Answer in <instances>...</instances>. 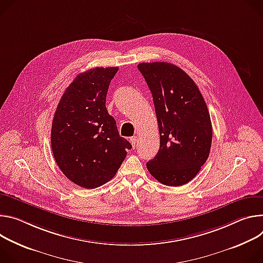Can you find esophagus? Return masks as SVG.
Here are the masks:
<instances>
[{"instance_id":"obj_1","label":"esophagus","mask_w":263,"mask_h":263,"mask_svg":"<svg viewBox=\"0 0 263 263\" xmlns=\"http://www.w3.org/2000/svg\"><path fill=\"white\" fill-rule=\"evenodd\" d=\"M129 142L132 143L133 147L135 148V147H136V145H137V136H133V137H130V139H129Z\"/></svg>"}]
</instances>
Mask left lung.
I'll return each mask as SVG.
<instances>
[{"label":"left lung","mask_w":263,"mask_h":263,"mask_svg":"<svg viewBox=\"0 0 263 263\" xmlns=\"http://www.w3.org/2000/svg\"><path fill=\"white\" fill-rule=\"evenodd\" d=\"M138 69L152 92L160 132V149L146 167L166 186L185 185L210 154L212 125L207 104L192 78L176 65L141 63Z\"/></svg>","instance_id":"obj_1"}]
</instances>
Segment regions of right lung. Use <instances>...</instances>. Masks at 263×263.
<instances>
[{"label":"right lung","instance_id":"add662e5","mask_svg":"<svg viewBox=\"0 0 263 263\" xmlns=\"http://www.w3.org/2000/svg\"><path fill=\"white\" fill-rule=\"evenodd\" d=\"M118 67L94 68L75 77L57 105L51 128L54 159L74 184L97 188L120 168L132 144L107 112L106 94Z\"/></svg>","mask_w":263,"mask_h":263}]
</instances>
